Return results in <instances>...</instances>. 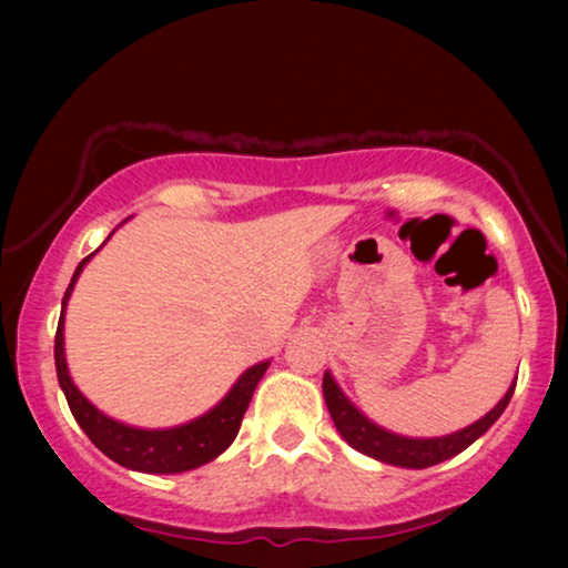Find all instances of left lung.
Listing matches in <instances>:
<instances>
[{"instance_id": "1", "label": "left lung", "mask_w": 568, "mask_h": 568, "mask_svg": "<svg viewBox=\"0 0 568 568\" xmlns=\"http://www.w3.org/2000/svg\"><path fill=\"white\" fill-rule=\"evenodd\" d=\"M515 385L507 390V395L496 403V406L488 410L484 418H478L476 424L465 426V429L447 434V437H432V439H414V437H400V434H393L383 429V426L372 424L367 416L362 414L359 408L354 406L352 400L341 393L336 379L331 377V372L323 375V395L325 406L331 410L333 424L341 437H344L354 449H359L362 455L375 457L379 463L400 465V468H429V465H437L442 460H449V457L460 455L465 447H470L473 442L491 429V424L504 414V408L509 406L511 393H515Z\"/></svg>"}]
</instances>
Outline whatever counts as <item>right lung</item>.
Returning a JSON list of instances; mask_svg holds the SVG:
<instances>
[{
    "label": "right lung",
    "mask_w": 568,
    "mask_h": 568,
    "mask_svg": "<svg viewBox=\"0 0 568 568\" xmlns=\"http://www.w3.org/2000/svg\"><path fill=\"white\" fill-rule=\"evenodd\" d=\"M95 253H90L88 258H82V263L74 271L72 282L67 286L64 302H61L57 344H53L59 385L67 395V403L69 408H72V416L77 418V424L82 426V432L88 434L90 442L100 449V453L108 455L113 463H119L129 470L183 473L214 460V457L222 455L224 449L232 445V439L237 437L240 424H243V416L247 410V403H251L253 390L255 385L261 383L263 372L268 369V362H261L255 364V367L245 369L237 383L232 385V390L224 395L212 410H206L204 416L193 418L189 424L173 426V429H136V426L113 422L111 416H105L103 410H98L80 390H77L72 377H69L67 356H64V310H67L69 294L74 290L84 263H88Z\"/></svg>",
    "instance_id": "obj_1"
}]
</instances>
